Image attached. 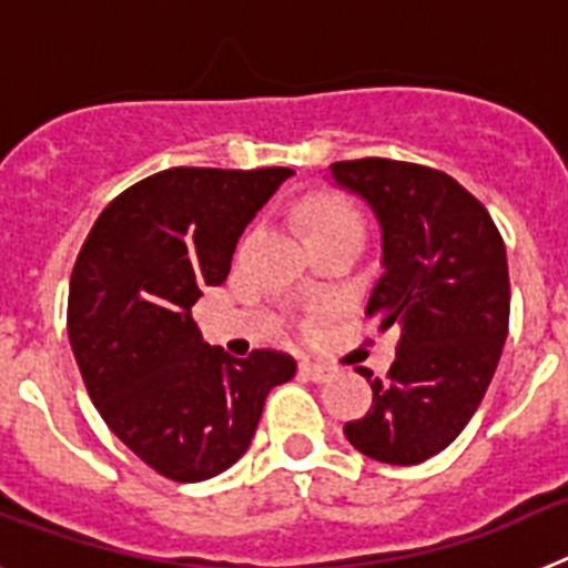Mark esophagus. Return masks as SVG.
<instances>
[{
    "label": "esophagus",
    "instance_id": "esophagus-1",
    "mask_svg": "<svg viewBox=\"0 0 568 568\" xmlns=\"http://www.w3.org/2000/svg\"><path fill=\"white\" fill-rule=\"evenodd\" d=\"M298 369H301V375L313 381V384H324V381L333 378V366L315 364V361H301Z\"/></svg>",
    "mask_w": 568,
    "mask_h": 568
}]
</instances>
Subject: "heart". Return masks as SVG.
<instances>
[{"mask_svg":"<svg viewBox=\"0 0 568 568\" xmlns=\"http://www.w3.org/2000/svg\"><path fill=\"white\" fill-rule=\"evenodd\" d=\"M304 215H307L310 233L321 227H338V224H355V227H361L358 213L346 202H341V199H313Z\"/></svg>","mask_w":568,"mask_h":568,"instance_id":"b5f03b06","label":"heart"}]
</instances>
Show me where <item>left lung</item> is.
I'll return each instance as SVG.
<instances>
[{
	"label": "left lung",
	"mask_w": 568,
	"mask_h": 568,
	"mask_svg": "<svg viewBox=\"0 0 568 568\" xmlns=\"http://www.w3.org/2000/svg\"><path fill=\"white\" fill-rule=\"evenodd\" d=\"M378 219L381 273L366 315L400 341L386 378L358 369L373 406L344 426L366 458L424 464L453 444L498 369L509 333V267L498 227L453 175L393 159L329 164Z\"/></svg>",
	"instance_id": "8db88e82"
}]
</instances>
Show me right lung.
<instances>
[{"label": "right lung", "instance_id": "1", "mask_svg": "<svg viewBox=\"0 0 568 568\" xmlns=\"http://www.w3.org/2000/svg\"><path fill=\"white\" fill-rule=\"evenodd\" d=\"M290 168H170L102 210L70 275L68 338L104 424L150 469L207 480L247 453L270 389L295 375L275 349L233 358L190 307L230 273L239 235Z\"/></svg>", "mask_w": 568, "mask_h": 568}]
</instances>
